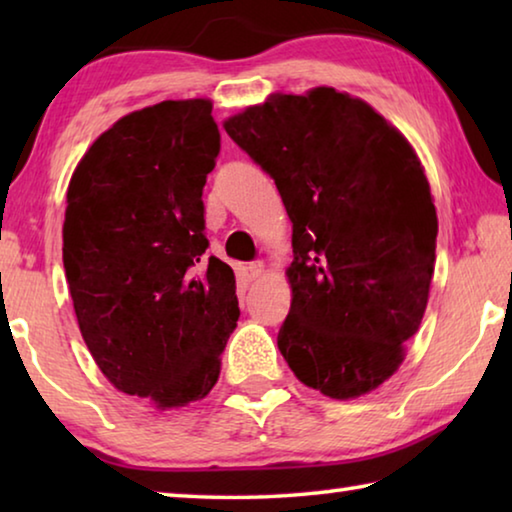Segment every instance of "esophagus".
Instances as JSON below:
<instances>
[{
  "mask_svg": "<svg viewBox=\"0 0 512 512\" xmlns=\"http://www.w3.org/2000/svg\"><path fill=\"white\" fill-rule=\"evenodd\" d=\"M246 271H248L250 280H255V277H259V275L264 273V262H259V259H257V262H250V264L246 266Z\"/></svg>",
  "mask_w": 512,
  "mask_h": 512,
  "instance_id": "obj_1",
  "label": "esophagus"
}]
</instances>
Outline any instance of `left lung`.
<instances>
[{
	"mask_svg": "<svg viewBox=\"0 0 512 512\" xmlns=\"http://www.w3.org/2000/svg\"><path fill=\"white\" fill-rule=\"evenodd\" d=\"M223 126L275 180L293 223L282 357L334 400L375 391L418 332L436 262L418 155L366 101L334 88L273 94Z\"/></svg>",
	"mask_w": 512,
	"mask_h": 512,
	"instance_id": "8db88e82",
	"label": "left lung"
}]
</instances>
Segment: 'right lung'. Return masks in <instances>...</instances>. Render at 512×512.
Returning a JSON list of instances; mask_svg holds the SVG:
<instances>
[{
	"mask_svg": "<svg viewBox=\"0 0 512 512\" xmlns=\"http://www.w3.org/2000/svg\"><path fill=\"white\" fill-rule=\"evenodd\" d=\"M219 151L210 101H162L108 128L69 180L63 264L83 341L117 391L158 409L212 391L239 320L235 273L205 255Z\"/></svg>",
	"mask_w": 512,
	"mask_h": 512,
	"instance_id": "1",
	"label": "right lung"
}]
</instances>
